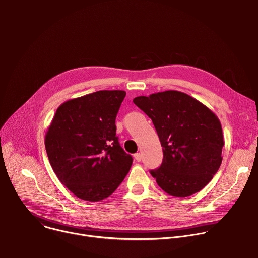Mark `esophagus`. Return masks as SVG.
Masks as SVG:
<instances>
[{
  "instance_id": "esophagus-1",
  "label": "esophagus",
  "mask_w": 258,
  "mask_h": 258,
  "mask_svg": "<svg viewBox=\"0 0 258 258\" xmlns=\"http://www.w3.org/2000/svg\"><path fill=\"white\" fill-rule=\"evenodd\" d=\"M134 157H135V159H136L138 162H140V161L142 160V154H141V153H136V154L134 155Z\"/></svg>"
}]
</instances>
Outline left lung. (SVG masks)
<instances>
[{
    "label": "left lung",
    "mask_w": 258,
    "mask_h": 258,
    "mask_svg": "<svg viewBox=\"0 0 258 258\" xmlns=\"http://www.w3.org/2000/svg\"><path fill=\"white\" fill-rule=\"evenodd\" d=\"M134 103L152 119L162 146V163L150 170L158 186L175 197L201 191L223 160L224 137L217 116L178 91L140 96Z\"/></svg>",
    "instance_id": "left-lung-1"
}]
</instances>
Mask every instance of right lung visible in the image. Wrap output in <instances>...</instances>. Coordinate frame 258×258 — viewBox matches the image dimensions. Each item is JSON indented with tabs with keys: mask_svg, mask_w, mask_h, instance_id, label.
<instances>
[{
	"mask_svg": "<svg viewBox=\"0 0 258 258\" xmlns=\"http://www.w3.org/2000/svg\"><path fill=\"white\" fill-rule=\"evenodd\" d=\"M124 91H98L60 105L45 146L59 180L77 197L96 202L111 195L133 163L116 137Z\"/></svg>",
	"mask_w": 258,
	"mask_h": 258,
	"instance_id": "1",
	"label": "right lung"
}]
</instances>
